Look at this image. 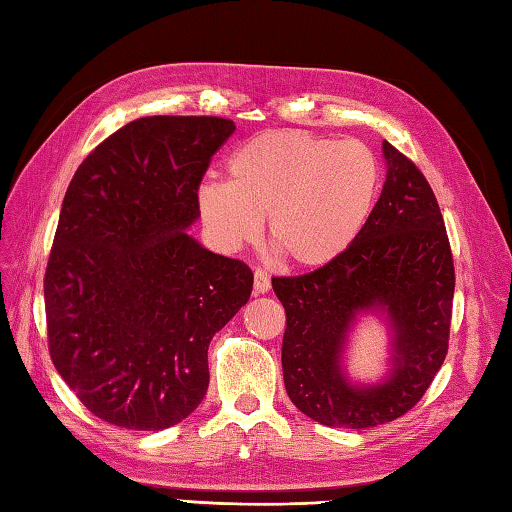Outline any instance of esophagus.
Here are the masks:
<instances>
[{"instance_id":"34e87169","label":"esophagus","mask_w":512,"mask_h":512,"mask_svg":"<svg viewBox=\"0 0 512 512\" xmlns=\"http://www.w3.org/2000/svg\"><path fill=\"white\" fill-rule=\"evenodd\" d=\"M253 286H255V292H257V295H264V292H268V290H270V277L266 275V270H262V268H257V270H255V281H253Z\"/></svg>"}]
</instances>
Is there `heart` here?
<instances>
[{
    "mask_svg": "<svg viewBox=\"0 0 512 512\" xmlns=\"http://www.w3.org/2000/svg\"><path fill=\"white\" fill-rule=\"evenodd\" d=\"M380 167L361 140L268 132L228 160V184L206 182L198 204L215 242L239 248L262 231L290 264L321 268L339 259L374 211Z\"/></svg>",
    "mask_w": 512,
    "mask_h": 512,
    "instance_id": "b5f03b06",
    "label": "heart"
}]
</instances>
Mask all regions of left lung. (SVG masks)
Segmentation results:
<instances>
[{
  "mask_svg": "<svg viewBox=\"0 0 512 512\" xmlns=\"http://www.w3.org/2000/svg\"><path fill=\"white\" fill-rule=\"evenodd\" d=\"M383 151L387 180L356 242L312 273L273 277L286 310V391L325 427L369 429L405 416L449 352L455 268L440 206L405 154L387 140ZM363 309H383L395 332V369L374 388H354L338 365L346 330Z\"/></svg>",
  "mask_w": 512,
  "mask_h": 512,
  "instance_id": "1",
  "label": "left lung"
}]
</instances>
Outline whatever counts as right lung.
Masks as SVG:
<instances>
[{"label": "right lung", "instance_id": "obj_1", "mask_svg": "<svg viewBox=\"0 0 512 512\" xmlns=\"http://www.w3.org/2000/svg\"><path fill=\"white\" fill-rule=\"evenodd\" d=\"M233 121L145 116L90 151L65 191L50 248L48 350L88 411L116 427L160 431L209 389V343L253 290L239 259L184 228Z\"/></svg>", "mask_w": 512, "mask_h": 512}]
</instances>
